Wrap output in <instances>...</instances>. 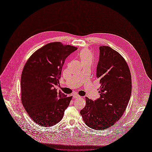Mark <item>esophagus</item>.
Returning <instances> with one entry per match:
<instances>
[{"mask_svg":"<svg viewBox=\"0 0 152 152\" xmlns=\"http://www.w3.org/2000/svg\"><path fill=\"white\" fill-rule=\"evenodd\" d=\"M72 96H73V97L75 98V99H78V98H80L81 97V96H80L79 95H78L77 94H74Z\"/></svg>","mask_w":152,"mask_h":152,"instance_id":"obj_1","label":"esophagus"}]
</instances>
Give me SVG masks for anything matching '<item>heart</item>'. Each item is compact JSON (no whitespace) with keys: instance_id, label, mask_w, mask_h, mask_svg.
Instances as JSON below:
<instances>
[{"instance_id":"b5f03b06","label":"heart","mask_w":152,"mask_h":152,"mask_svg":"<svg viewBox=\"0 0 152 152\" xmlns=\"http://www.w3.org/2000/svg\"><path fill=\"white\" fill-rule=\"evenodd\" d=\"M79 58L82 63L92 60V55L90 51L87 49H83L78 55Z\"/></svg>"}]
</instances>
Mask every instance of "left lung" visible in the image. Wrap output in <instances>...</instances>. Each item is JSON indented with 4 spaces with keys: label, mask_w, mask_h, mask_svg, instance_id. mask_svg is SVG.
<instances>
[{
    "label": "left lung",
    "mask_w": 152,
    "mask_h": 152,
    "mask_svg": "<svg viewBox=\"0 0 152 152\" xmlns=\"http://www.w3.org/2000/svg\"><path fill=\"white\" fill-rule=\"evenodd\" d=\"M96 77L101 86L100 97L93 101L86 97L80 113L86 124L96 130L113 126L124 114L132 90L131 76L124 58L109 46L99 47Z\"/></svg>",
    "instance_id": "1"
}]
</instances>
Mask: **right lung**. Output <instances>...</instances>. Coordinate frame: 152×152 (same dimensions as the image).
<instances>
[{"label":"right lung","mask_w":152,"mask_h":152,"mask_svg":"<svg viewBox=\"0 0 152 152\" xmlns=\"http://www.w3.org/2000/svg\"><path fill=\"white\" fill-rule=\"evenodd\" d=\"M77 48L60 42L46 45L26 62L21 75V100L28 115L43 127L61 121L72 96L57 91L66 58Z\"/></svg>","instance_id":"obj_1"}]
</instances>
